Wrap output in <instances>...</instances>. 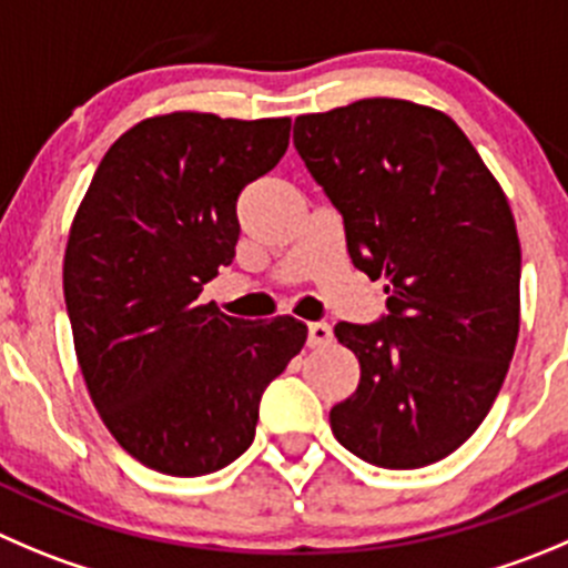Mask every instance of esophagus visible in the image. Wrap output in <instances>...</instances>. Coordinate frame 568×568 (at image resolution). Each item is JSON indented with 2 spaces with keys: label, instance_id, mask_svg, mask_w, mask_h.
Returning <instances> with one entry per match:
<instances>
[{
  "label": "esophagus",
  "instance_id": "1",
  "mask_svg": "<svg viewBox=\"0 0 568 568\" xmlns=\"http://www.w3.org/2000/svg\"><path fill=\"white\" fill-rule=\"evenodd\" d=\"M334 339V334H332V326H328V323H310V339H306V343H310V348H326L328 343H332Z\"/></svg>",
  "mask_w": 568,
  "mask_h": 568
}]
</instances>
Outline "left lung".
Wrapping results in <instances>:
<instances>
[{
	"instance_id": "obj_1",
	"label": "left lung",
	"mask_w": 568,
	"mask_h": 568,
	"mask_svg": "<svg viewBox=\"0 0 568 568\" xmlns=\"http://www.w3.org/2000/svg\"><path fill=\"white\" fill-rule=\"evenodd\" d=\"M295 150L345 223L354 267L390 315L337 323L359 385L328 420L345 449L420 468L474 435L518 339L521 245L499 181L452 116L371 97L295 119Z\"/></svg>"
}]
</instances>
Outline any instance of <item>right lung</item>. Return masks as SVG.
<instances>
[{"label": "right lung", "mask_w": 568, "mask_h": 568, "mask_svg": "<svg viewBox=\"0 0 568 568\" xmlns=\"http://www.w3.org/2000/svg\"><path fill=\"white\" fill-rule=\"evenodd\" d=\"M290 116L172 111L122 133L72 220L63 295L85 387L116 443L170 477H203L253 443L262 393L306 326L200 304L234 258L236 197L287 153Z\"/></svg>", "instance_id": "1"}]
</instances>
